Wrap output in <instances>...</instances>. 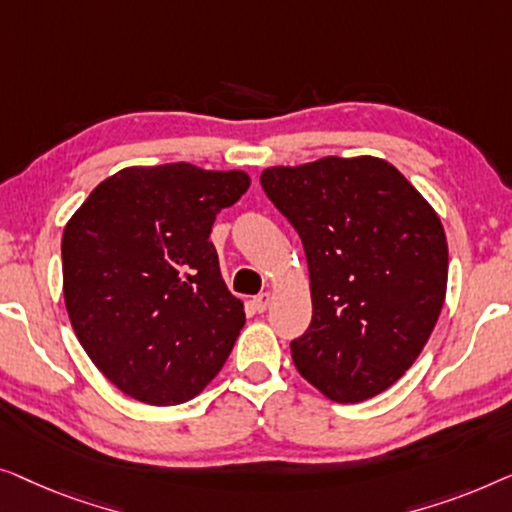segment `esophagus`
Returning a JSON list of instances; mask_svg holds the SVG:
<instances>
[{
    "label": "esophagus",
    "instance_id": "1",
    "mask_svg": "<svg viewBox=\"0 0 512 512\" xmlns=\"http://www.w3.org/2000/svg\"><path fill=\"white\" fill-rule=\"evenodd\" d=\"M253 306H255V311H257V313L269 311V306H271V294H269V292L259 294V297H255V299H253Z\"/></svg>",
    "mask_w": 512,
    "mask_h": 512
}]
</instances>
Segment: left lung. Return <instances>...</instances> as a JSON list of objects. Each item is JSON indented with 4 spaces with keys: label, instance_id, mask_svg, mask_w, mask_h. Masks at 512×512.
I'll list each match as a JSON object with an SVG mask.
<instances>
[{
    "label": "left lung",
    "instance_id": "left-lung-1",
    "mask_svg": "<svg viewBox=\"0 0 512 512\" xmlns=\"http://www.w3.org/2000/svg\"><path fill=\"white\" fill-rule=\"evenodd\" d=\"M297 229L313 320L292 341L297 371L336 403L385 392L420 357L448 290L434 206L387 160L320 157L259 176Z\"/></svg>",
    "mask_w": 512,
    "mask_h": 512
}]
</instances>
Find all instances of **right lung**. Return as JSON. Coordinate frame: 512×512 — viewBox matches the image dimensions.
Here are the masks:
<instances>
[{
	"label": "right lung",
	"instance_id": "add662e5",
	"mask_svg": "<svg viewBox=\"0 0 512 512\" xmlns=\"http://www.w3.org/2000/svg\"><path fill=\"white\" fill-rule=\"evenodd\" d=\"M246 171L190 162L127 167L99 183L62 234V292L83 350L150 406L197 397L246 325L208 241Z\"/></svg>",
	"mask_w": 512,
	"mask_h": 512
}]
</instances>
